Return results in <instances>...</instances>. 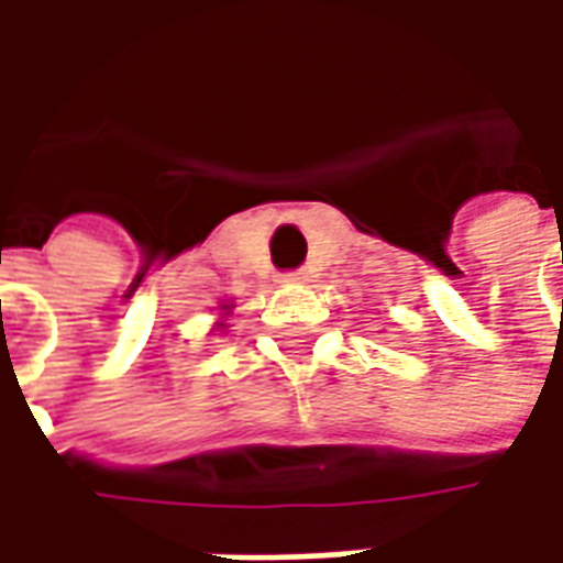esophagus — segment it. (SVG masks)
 Listing matches in <instances>:
<instances>
[{
	"label": "esophagus",
	"mask_w": 563,
	"mask_h": 563,
	"mask_svg": "<svg viewBox=\"0 0 563 563\" xmlns=\"http://www.w3.org/2000/svg\"><path fill=\"white\" fill-rule=\"evenodd\" d=\"M307 274L305 271H286V274H280V283H305Z\"/></svg>",
	"instance_id": "obj_1"
}]
</instances>
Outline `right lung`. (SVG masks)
<instances>
[{
  "instance_id": "right-lung-1",
  "label": "right lung",
  "mask_w": 563,
  "mask_h": 563,
  "mask_svg": "<svg viewBox=\"0 0 563 563\" xmlns=\"http://www.w3.org/2000/svg\"><path fill=\"white\" fill-rule=\"evenodd\" d=\"M229 310H232V305H222V313H229ZM217 329H225V325H222V322H217Z\"/></svg>"
}]
</instances>
